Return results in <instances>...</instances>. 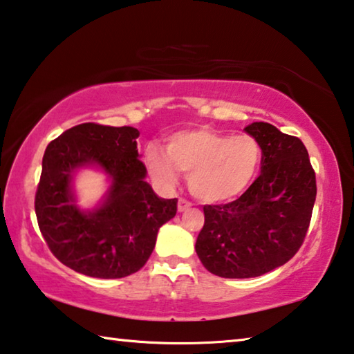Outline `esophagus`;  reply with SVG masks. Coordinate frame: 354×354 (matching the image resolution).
<instances>
[{"mask_svg": "<svg viewBox=\"0 0 354 354\" xmlns=\"http://www.w3.org/2000/svg\"><path fill=\"white\" fill-rule=\"evenodd\" d=\"M192 207V203H188L187 199H178V204H177V210L178 212H185Z\"/></svg>", "mask_w": 354, "mask_h": 354, "instance_id": "1", "label": "esophagus"}]
</instances>
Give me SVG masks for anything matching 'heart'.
Returning <instances> with one entry per match:
<instances>
[{
	"label": "heart",
	"mask_w": 354,
	"mask_h": 354,
	"mask_svg": "<svg viewBox=\"0 0 354 354\" xmlns=\"http://www.w3.org/2000/svg\"><path fill=\"white\" fill-rule=\"evenodd\" d=\"M151 177L165 188L188 172V187L205 203H226L241 196L257 177L261 147L250 134L230 136L207 127L182 129L166 139V151L150 145L145 153Z\"/></svg>",
	"instance_id": "heart-1"
}]
</instances>
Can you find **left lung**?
<instances>
[{
    "mask_svg": "<svg viewBox=\"0 0 354 354\" xmlns=\"http://www.w3.org/2000/svg\"><path fill=\"white\" fill-rule=\"evenodd\" d=\"M245 133L263 151L261 174L241 198L204 205L196 253L212 274L252 279L288 263L312 218L317 180L306 145L274 124L254 122Z\"/></svg>",
    "mask_w": 354,
    "mask_h": 354,
    "instance_id": "8db88e82",
    "label": "left lung"
}]
</instances>
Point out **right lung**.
I'll list each match as a JSON object with an SVG mask.
<instances>
[{
    "label": "right lung",
    "mask_w": 354,
    "mask_h": 354,
    "mask_svg": "<svg viewBox=\"0 0 354 354\" xmlns=\"http://www.w3.org/2000/svg\"><path fill=\"white\" fill-rule=\"evenodd\" d=\"M133 127L82 123L47 145L35 210L50 252L79 274L122 279L144 268L158 230L176 216L177 199H162L145 182ZM86 167L108 176L93 209H80L73 178Z\"/></svg>",
    "instance_id": "right-lung-1"
}]
</instances>
